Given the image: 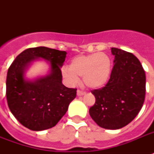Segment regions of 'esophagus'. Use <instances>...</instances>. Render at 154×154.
Instances as JSON below:
<instances>
[{
  "instance_id": "esophagus-1",
  "label": "esophagus",
  "mask_w": 154,
  "mask_h": 154,
  "mask_svg": "<svg viewBox=\"0 0 154 154\" xmlns=\"http://www.w3.org/2000/svg\"><path fill=\"white\" fill-rule=\"evenodd\" d=\"M77 96H83V95L85 94V92L81 91V90H77Z\"/></svg>"
}]
</instances>
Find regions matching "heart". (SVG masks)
Segmentation results:
<instances>
[{"label":"heart","instance_id":"heart-1","mask_svg":"<svg viewBox=\"0 0 154 154\" xmlns=\"http://www.w3.org/2000/svg\"><path fill=\"white\" fill-rule=\"evenodd\" d=\"M112 62L109 57L103 53L76 57L71 60L69 69H63V77L69 83L74 84L79 77L90 89L105 86L109 80Z\"/></svg>","mask_w":154,"mask_h":154}]
</instances>
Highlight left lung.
<instances>
[{
    "label": "left lung",
    "mask_w": 154,
    "mask_h": 154,
    "mask_svg": "<svg viewBox=\"0 0 154 154\" xmlns=\"http://www.w3.org/2000/svg\"><path fill=\"white\" fill-rule=\"evenodd\" d=\"M114 65L109 80L93 89L96 101L89 115L99 126L118 129L130 123L140 112L146 97V73L140 60L131 53L112 48Z\"/></svg>",
    "instance_id": "obj_1"
}]
</instances>
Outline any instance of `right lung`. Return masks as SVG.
<instances>
[{"mask_svg":"<svg viewBox=\"0 0 154 154\" xmlns=\"http://www.w3.org/2000/svg\"><path fill=\"white\" fill-rule=\"evenodd\" d=\"M66 52L47 47L24 50L11 64L6 78V98L9 109L20 124L33 131L55 126L76 97L77 89L62 84L60 67ZM43 58L51 62V72L45 77L26 81L23 71L31 61Z\"/></svg>","mask_w":154,"mask_h":154,"instance_id":"1","label":"right lung"}]
</instances>
